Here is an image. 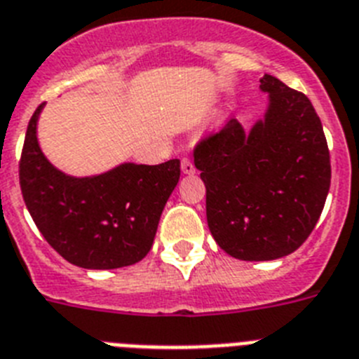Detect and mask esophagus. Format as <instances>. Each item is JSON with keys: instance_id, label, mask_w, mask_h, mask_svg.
I'll return each instance as SVG.
<instances>
[{"instance_id": "obj_1", "label": "esophagus", "mask_w": 359, "mask_h": 359, "mask_svg": "<svg viewBox=\"0 0 359 359\" xmlns=\"http://www.w3.org/2000/svg\"><path fill=\"white\" fill-rule=\"evenodd\" d=\"M182 170H183V174H194L196 172V167H194V163H192L191 158L182 159Z\"/></svg>"}]
</instances>
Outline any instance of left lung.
Listing matches in <instances>:
<instances>
[{
	"label": "left lung",
	"mask_w": 359,
	"mask_h": 359,
	"mask_svg": "<svg viewBox=\"0 0 359 359\" xmlns=\"http://www.w3.org/2000/svg\"><path fill=\"white\" fill-rule=\"evenodd\" d=\"M259 83L269 92L265 119L250 130L229 119L194 149L210 234L243 262L283 258L302 247L330 187L329 147L311 100L271 74Z\"/></svg>",
	"instance_id": "left-lung-1"
}]
</instances>
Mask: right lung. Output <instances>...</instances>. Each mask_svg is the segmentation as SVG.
Segmentation results:
<instances>
[{"label": "right lung", "mask_w": 359, "mask_h": 359, "mask_svg": "<svg viewBox=\"0 0 359 359\" xmlns=\"http://www.w3.org/2000/svg\"><path fill=\"white\" fill-rule=\"evenodd\" d=\"M27 127L20 185L34 223L52 249L83 269H119L142 262L154 243L180 159L159 165L123 163L92 177L52 167L36 137L39 112Z\"/></svg>", "instance_id": "add662e5"}]
</instances>
